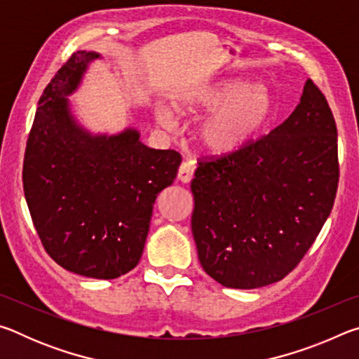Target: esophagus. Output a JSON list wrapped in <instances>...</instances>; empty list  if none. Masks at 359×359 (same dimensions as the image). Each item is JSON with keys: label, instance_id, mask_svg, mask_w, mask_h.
I'll list each match as a JSON object with an SVG mask.
<instances>
[{"label": "esophagus", "instance_id": "obj_1", "mask_svg": "<svg viewBox=\"0 0 359 359\" xmlns=\"http://www.w3.org/2000/svg\"><path fill=\"white\" fill-rule=\"evenodd\" d=\"M194 169H196V166H194L193 161H184L179 168L177 179L182 182V184H188V182L193 179Z\"/></svg>", "mask_w": 359, "mask_h": 359}]
</instances>
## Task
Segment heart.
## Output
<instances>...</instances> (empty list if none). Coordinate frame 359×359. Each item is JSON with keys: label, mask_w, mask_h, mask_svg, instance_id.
Returning a JSON list of instances; mask_svg holds the SVG:
<instances>
[{"label": "heart", "mask_w": 359, "mask_h": 359, "mask_svg": "<svg viewBox=\"0 0 359 359\" xmlns=\"http://www.w3.org/2000/svg\"><path fill=\"white\" fill-rule=\"evenodd\" d=\"M272 96L264 85L244 79H223L203 85L177 101L184 115H209L198 130V144L210 156H233L250 147L263 135L272 117ZM158 125L175 128L171 112L156 107Z\"/></svg>", "instance_id": "heart-1"}]
</instances>
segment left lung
Instances as JSON below:
<instances>
[{
	"label": "left lung",
	"mask_w": 359,
	"mask_h": 359,
	"mask_svg": "<svg viewBox=\"0 0 359 359\" xmlns=\"http://www.w3.org/2000/svg\"><path fill=\"white\" fill-rule=\"evenodd\" d=\"M337 182L336 121L309 79L280 126L238 155L199 163L191 231L203 269L226 288L282 280L330 217Z\"/></svg>",
	"instance_id": "1"
}]
</instances>
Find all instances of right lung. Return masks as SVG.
<instances>
[{
	"mask_svg": "<svg viewBox=\"0 0 359 359\" xmlns=\"http://www.w3.org/2000/svg\"><path fill=\"white\" fill-rule=\"evenodd\" d=\"M98 52L71 55L39 100L23 161V191L46 252L74 274L111 280L142 257L158 193L182 158L128 126L117 135L79 123L69 96Z\"/></svg>",
	"mask_w": 359,
	"mask_h": 359,
	"instance_id": "1",
	"label": "right lung"
}]
</instances>
